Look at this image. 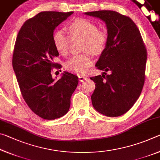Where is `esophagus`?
Here are the masks:
<instances>
[{
  "label": "esophagus",
  "mask_w": 160,
  "mask_h": 160,
  "mask_svg": "<svg viewBox=\"0 0 160 160\" xmlns=\"http://www.w3.org/2000/svg\"><path fill=\"white\" fill-rule=\"evenodd\" d=\"M78 78H79V80L80 81V82H83L84 80H87V77L84 76V75H79Z\"/></svg>",
  "instance_id": "esophagus-1"
}]
</instances>
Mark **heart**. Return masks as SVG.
<instances>
[{"mask_svg": "<svg viewBox=\"0 0 160 160\" xmlns=\"http://www.w3.org/2000/svg\"><path fill=\"white\" fill-rule=\"evenodd\" d=\"M67 31L71 39H83L82 51L87 53L72 56L66 62V69L78 75L85 73L93 65L90 53L98 56L106 49L108 43L107 32L104 29H98L96 24L85 19H77L72 22L67 27ZM70 37L62 29L54 32V47L61 55L66 56L68 53Z\"/></svg>", "mask_w": 160, "mask_h": 160, "instance_id": "b5f03b06", "label": "heart"}]
</instances>
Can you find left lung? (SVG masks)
<instances>
[{"label":"left lung","instance_id":"1","mask_svg":"<svg viewBox=\"0 0 160 160\" xmlns=\"http://www.w3.org/2000/svg\"><path fill=\"white\" fill-rule=\"evenodd\" d=\"M85 14L104 21L108 33L106 49L95 65L104 72L90 78L95 83L92 105L105 116H121L133 106L144 85L148 54L145 44L138 28L128 16L113 10Z\"/></svg>","mask_w":160,"mask_h":160}]
</instances>
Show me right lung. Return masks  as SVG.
<instances>
[{"label": "right lung", "mask_w": 160, "mask_h": 160, "mask_svg": "<svg viewBox=\"0 0 160 160\" xmlns=\"http://www.w3.org/2000/svg\"><path fill=\"white\" fill-rule=\"evenodd\" d=\"M73 12L44 11L27 20L18 32L12 54V67L24 100L35 114L53 120L68 112L70 97L78 77L65 72L53 79L52 68L58 52L53 43V30Z\"/></svg>", "instance_id": "1"}]
</instances>
